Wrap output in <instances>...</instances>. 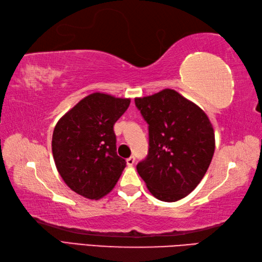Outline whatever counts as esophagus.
Instances as JSON below:
<instances>
[{"instance_id":"esophagus-1","label":"esophagus","mask_w":262,"mask_h":262,"mask_svg":"<svg viewBox=\"0 0 262 262\" xmlns=\"http://www.w3.org/2000/svg\"><path fill=\"white\" fill-rule=\"evenodd\" d=\"M126 161H127V165H128V166H133V165H134V163H135V157L132 156V157L128 158Z\"/></svg>"}]
</instances>
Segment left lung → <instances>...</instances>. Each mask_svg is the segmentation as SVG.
<instances>
[{
  "mask_svg": "<svg viewBox=\"0 0 262 262\" xmlns=\"http://www.w3.org/2000/svg\"><path fill=\"white\" fill-rule=\"evenodd\" d=\"M148 125L147 157L136 166L155 198L176 202L206 175L214 152V133L204 111L173 90L136 97Z\"/></svg>",
  "mask_w": 262,
  "mask_h": 262,
  "instance_id": "left-lung-1",
  "label": "left lung"
}]
</instances>
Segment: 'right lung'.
I'll list each match as a JSON object with an SVG mask.
<instances>
[{"instance_id":"right-lung-1","label":"right lung","mask_w":262,"mask_h":262,"mask_svg":"<svg viewBox=\"0 0 262 262\" xmlns=\"http://www.w3.org/2000/svg\"><path fill=\"white\" fill-rule=\"evenodd\" d=\"M130 99L93 93L56 122L52 153L64 183L79 195L99 200L109 193L126 167L117 155L114 125Z\"/></svg>"}]
</instances>
